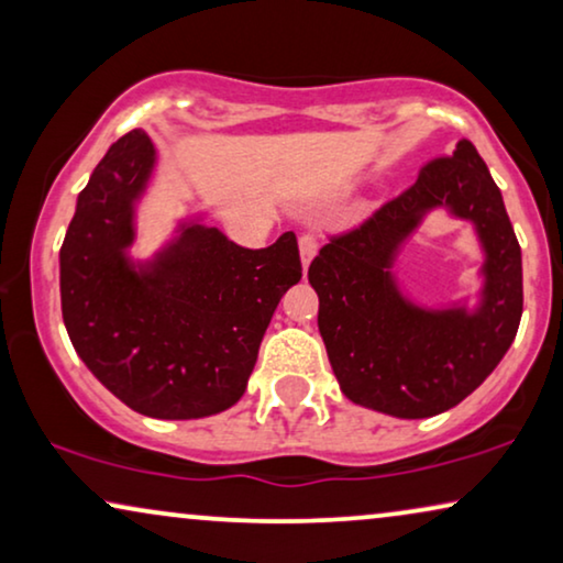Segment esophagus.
Here are the masks:
<instances>
[{"instance_id": "34e87169", "label": "esophagus", "mask_w": 563, "mask_h": 563, "mask_svg": "<svg viewBox=\"0 0 563 563\" xmlns=\"http://www.w3.org/2000/svg\"><path fill=\"white\" fill-rule=\"evenodd\" d=\"M299 253H302V264L310 266L314 253H318V238H314V233H310V230L299 235Z\"/></svg>"}]
</instances>
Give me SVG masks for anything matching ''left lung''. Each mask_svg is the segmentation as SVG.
I'll return each mask as SVG.
<instances>
[{"label": "left lung", "instance_id": "obj_1", "mask_svg": "<svg viewBox=\"0 0 563 563\" xmlns=\"http://www.w3.org/2000/svg\"><path fill=\"white\" fill-rule=\"evenodd\" d=\"M438 203L472 219L488 251L485 299L474 316L420 311L388 274L396 245ZM307 276L320 297L318 328L343 395L395 418L456 407L495 372L520 325V243L487 164L466 137L451 156L422 164L402 195L330 235Z\"/></svg>", "mask_w": 563, "mask_h": 563}]
</instances>
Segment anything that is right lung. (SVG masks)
Segmentation results:
<instances>
[{"label":"right lung","instance_id":"add662e5","mask_svg":"<svg viewBox=\"0 0 563 563\" xmlns=\"http://www.w3.org/2000/svg\"><path fill=\"white\" fill-rule=\"evenodd\" d=\"M151 168L141 128L97 164L60 245V310L76 353L128 407L161 420L205 418L241 399L302 261L295 233L253 251L218 228L189 225L151 272H133L122 251Z\"/></svg>","mask_w":563,"mask_h":563}]
</instances>
